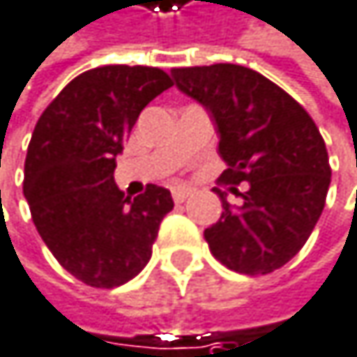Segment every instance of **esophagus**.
<instances>
[{
  "mask_svg": "<svg viewBox=\"0 0 357 357\" xmlns=\"http://www.w3.org/2000/svg\"><path fill=\"white\" fill-rule=\"evenodd\" d=\"M189 195H191V189H185V187L172 189V199H174L176 204H183Z\"/></svg>",
  "mask_w": 357,
  "mask_h": 357,
  "instance_id": "esophagus-1",
  "label": "esophagus"
}]
</instances>
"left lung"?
Here are the masks:
<instances>
[{
	"label": "left lung",
	"mask_w": 357,
	"mask_h": 357,
	"mask_svg": "<svg viewBox=\"0 0 357 357\" xmlns=\"http://www.w3.org/2000/svg\"><path fill=\"white\" fill-rule=\"evenodd\" d=\"M176 86L199 100L218 128V153L227 162L214 187L222 214L204 231L210 252L225 267L265 275L284 267L307 242L324 210L331 164L324 139L311 115L265 75L231 63L172 69Z\"/></svg>",
	"instance_id": "8db88e82"
}]
</instances>
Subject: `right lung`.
Returning <instances> with one entry per match:
<instances>
[{
	"mask_svg": "<svg viewBox=\"0 0 357 357\" xmlns=\"http://www.w3.org/2000/svg\"><path fill=\"white\" fill-rule=\"evenodd\" d=\"M170 86L158 67H96L71 79L35 123L22 181L31 218L63 269L92 288L139 275L174 208L164 187L130 199L113 181L132 126Z\"/></svg>",
	"mask_w": 357,
	"mask_h": 357,
	"instance_id": "right-lung-1",
	"label": "right lung"
}]
</instances>
